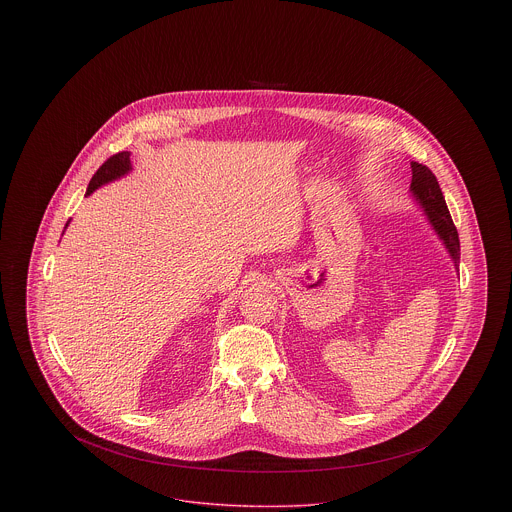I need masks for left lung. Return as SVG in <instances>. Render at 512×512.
<instances>
[{"label":"left lung","instance_id":"1","mask_svg":"<svg viewBox=\"0 0 512 512\" xmlns=\"http://www.w3.org/2000/svg\"><path fill=\"white\" fill-rule=\"evenodd\" d=\"M410 165H412L410 191L416 197V201L420 203L424 215L430 220V224L441 238L443 246L447 248L455 268H459V236H457V228L451 220V215L447 211L438 179L426 165L416 163V161H412Z\"/></svg>","mask_w":512,"mask_h":512}]
</instances>
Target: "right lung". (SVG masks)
<instances>
[{
    "instance_id": "1",
    "label": "right lung",
    "mask_w": 512,
    "mask_h": 512,
    "mask_svg": "<svg viewBox=\"0 0 512 512\" xmlns=\"http://www.w3.org/2000/svg\"><path fill=\"white\" fill-rule=\"evenodd\" d=\"M132 171V161H130V151H120L112 157H108L100 167L98 171L94 173V177L90 179L88 183V189H86V197L90 193H94L98 187L110 183V181H116L120 177H124L126 173ZM69 224V222H67Z\"/></svg>"
}]
</instances>
